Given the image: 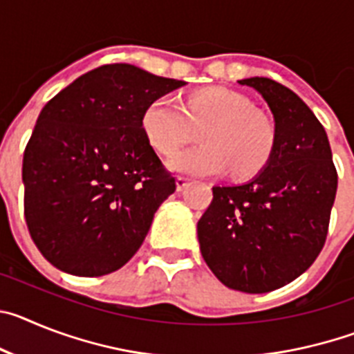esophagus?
Masks as SVG:
<instances>
[{"instance_id":"esophagus-1","label":"esophagus","mask_w":354,"mask_h":354,"mask_svg":"<svg viewBox=\"0 0 354 354\" xmlns=\"http://www.w3.org/2000/svg\"><path fill=\"white\" fill-rule=\"evenodd\" d=\"M175 184H177V192H184L189 186V179H186V177H177Z\"/></svg>"}]
</instances>
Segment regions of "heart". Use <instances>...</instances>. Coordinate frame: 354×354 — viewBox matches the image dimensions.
Returning a JSON list of instances; mask_svg holds the SVG:
<instances>
[{
    "mask_svg": "<svg viewBox=\"0 0 354 354\" xmlns=\"http://www.w3.org/2000/svg\"><path fill=\"white\" fill-rule=\"evenodd\" d=\"M198 127H203V145L171 156L170 170L192 177H216L230 168L234 177L248 179L264 170L273 156V122L232 90H200L187 97L184 109L168 97H159L142 115L147 142L162 156H171Z\"/></svg>",
    "mask_w": 354,
    "mask_h": 354,
    "instance_id": "1",
    "label": "heart"
}]
</instances>
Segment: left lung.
<instances>
[{
  "mask_svg": "<svg viewBox=\"0 0 354 354\" xmlns=\"http://www.w3.org/2000/svg\"><path fill=\"white\" fill-rule=\"evenodd\" d=\"M237 83L270 106L273 156L248 183L212 187L196 232L202 257L223 286L262 294L305 273L323 250L337 170L326 131L292 90L268 77Z\"/></svg>",
  "mask_w": 354,
  "mask_h": 354,
  "instance_id": "1",
  "label": "left lung"
}]
</instances>
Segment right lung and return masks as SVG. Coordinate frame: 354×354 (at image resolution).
<instances>
[{
    "mask_svg": "<svg viewBox=\"0 0 354 354\" xmlns=\"http://www.w3.org/2000/svg\"><path fill=\"white\" fill-rule=\"evenodd\" d=\"M184 81L102 65L44 106L24 150L28 230L55 268L76 277L120 270L138 252L175 179L147 142L142 115Z\"/></svg>",
    "mask_w": 354,
    "mask_h": 354,
    "instance_id": "add662e5",
    "label": "right lung"
}]
</instances>
